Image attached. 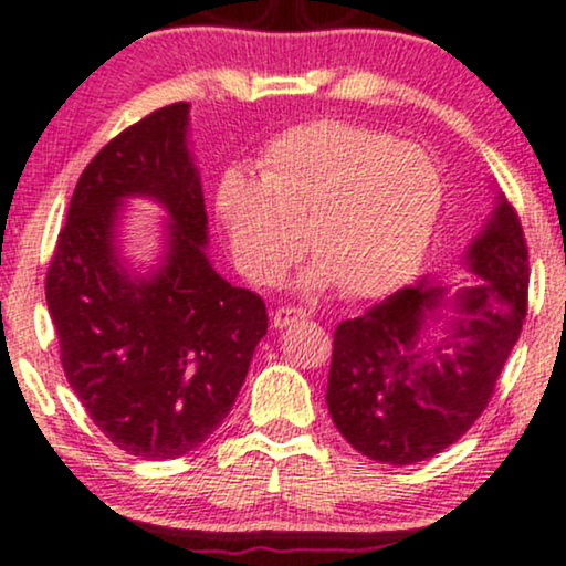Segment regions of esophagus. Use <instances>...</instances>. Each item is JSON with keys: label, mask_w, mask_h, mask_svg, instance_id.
Instances as JSON below:
<instances>
[{"label": "esophagus", "mask_w": 566, "mask_h": 566, "mask_svg": "<svg viewBox=\"0 0 566 566\" xmlns=\"http://www.w3.org/2000/svg\"><path fill=\"white\" fill-rule=\"evenodd\" d=\"M302 319H306V312L298 310V306H277V310L272 312V327H275V331L302 323Z\"/></svg>", "instance_id": "obj_1"}]
</instances>
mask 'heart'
Segmentation results:
<instances>
[{
  "label": "heart",
  "mask_w": 566,
  "mask_h": 566,
  "mask_svg": "<svg viewBox=\"0 0 566 566\" xmlns=\"http://www.w3.org/2000/svg\"><path fill=\"white\" fill-rule=\"evenodd\" d=\"M443 205V178L422 149L344 120L302 125L275 138L260 178L230 167L214 188L235 268L272 285L304 247L317 289L382 296L422 262Z\"/></svg>",
  "instance_id": "1"
}]
</instances>
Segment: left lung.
I'll return each instance as SVG.
<instances>
[{
    "mask_svg": "<svg viewBox=\"0 0 566 566\" xmlns=\"http://www.w3.org/2000/svg\"><path fill=\"white\" fill-rule=\"evenodd\" d=\"M475 285L420 281L336 327L327 409L340 436L382 464H415L457 443L491 401L527 312V243L504 197L464 254ZM451 308L450 336L419 344Z\"/></svg>",
    "mask_w": 566,
    "mask_h": 566,
    "instance_id": "8db88e82",
    "label": "left lung"
}]
</instances>
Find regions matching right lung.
Masks as SVG:
<instances>
[{
  "label": "right lung",
  "mask_w": 566,
  "mask_h": 566,
  "mask_svg": "<svg viewBox=\"0 0 566 566\" xmlns=\"http://www.w3.org/2000/svg\"><path fill=\"white\" fill-rule=\"evenodd\" d=\"M188 104H167L86 165L46 272L70 388L117 449L178 459L220 428L268 333L254 291L207 260V209L188 151ZM166 207V254L136 273L116 247L122 201Z\"/></svg>",
  "instance_id": "right-lung-1"
}]
</instances>
